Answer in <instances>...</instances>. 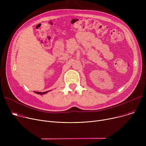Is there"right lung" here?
Wrapping results in <instances>:
<instances>
[{
  "instance_id": "add662e5",
  "label": "right lung",
  "mask_w": 146,
  "mask_h": 146,
  "mask_svg": "<svg viewBox=\"0 0 146 146\" xmlns=\"http://www.w3.org/2000/svg\"><path fill=\"white\" fill-rule=\"evenodd\" d=\"M50 90L48 91H46V92H34L35 93L37 94H40V95H44V94H46L47 92H48Z\"/></svg>"
}]
</instances>
